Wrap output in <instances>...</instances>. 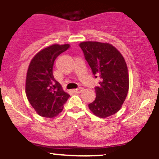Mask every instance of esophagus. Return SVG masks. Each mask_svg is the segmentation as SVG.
Returning a JSON list of instances; mask_svg holds the SVG:
<instances>
[{"mask_svg":"<svg viewBox=\"0 0 159 159\" xmlns=\"http://www.w3.org/2000/svg\"><path fill=\"white\" fill-rule=\"evenodd\" d=\"M82 90H83L82 88H78L77 89H74V90H73V92H74V93H81V92L82 91Z\"/></svg>","mask_w":159,"mask_h":159,"instance_id":"34e87169","label":"esophagus"}]
</instances>
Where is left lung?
<instances>
[{"instance_id":"1","label":"left lung","mask_w":159,"mask_h":159,"mask_svg":"<svg viewBox=\"0 0 159 159\" xmlns=\"http://www.w3.org/2000/svg\"><path fill=\"white\" fill-rule=\"evenodd\" d=\"M94 77L99 78L95 100L88 105L99 118L116 114L128 95L129 77L125 59L110 43L84 41L79 44Z\"/></svg>"}]
</instances>
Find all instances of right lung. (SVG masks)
<instances>
[{
    "label": "right lung",
    "instance_id": "1",
    "mask_svg": "<svg viewBox=\"0 0 159 159\" xmlns=\"http://www.w3.org/2000/svg\"><path fill=\"white\" fill-rule=\"evenodd\" d=\"M69 44H53L43 49L33 57L25 81V93L29 102L39 116L53 118L62 111L70 97L62 90L53 75L54 61L69 48Z\"/></svg>",
    "mask_w": 159,
    "mask_h": 159
}]
</instances>
